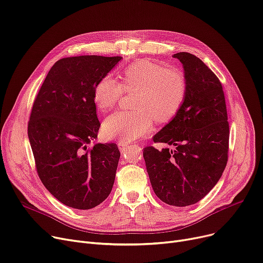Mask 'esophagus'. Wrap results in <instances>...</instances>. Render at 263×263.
<instances>
[{
	"label": "esophagus",
	"instance_id": "esophagus-1",
	"mask_svg": "<svg viewBox=\"0 0 263 263\" xmlns=\"http://www.w3.org/2000/svg\"><path fill=\"white\" fill-rule=\"evenodd\" d=\"M118 147H119V149L121 151V152H123L125 148H128V147H130V143H127V142H119L118 143Z\"/></svg>",
	"mask_w": 263,
	"mask_h": 263
}]
</instances>
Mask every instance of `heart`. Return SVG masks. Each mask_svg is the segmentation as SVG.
<instances>
[{
  "label": "heart",
  "mask_w": 263,
  "mask_h": 263,
  "mask_svg": "<svg viewBox=\"0 0 263 263\" xmlns=\"http://www.w3.org/2000/svg\"><path fill=\"white\" fill-rule=\"evenodd\" d=\"M122 84L111 75L100 78L93 89L97 107L106 111L119 101L122 87L125 91H138L132 111L119 110L103 122V134L108 140L131 142L147 134L154 118L167 122L176 116L187 96V79L184 72L153 62L140 60L122 72Z\"/></svg>",
  "instance_id": "obj_1"
}]
</instances>
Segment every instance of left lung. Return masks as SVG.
<instances>
[{"label": "left lung", "instance_id": "obj_1", "mask_svg": "<svg viewBox=\"0 0 263 263\" xmlns=\"http://www.w3.org/2000/svg\"><path fill=\"white\" fill-rule=\"evenodd\" d=\"M184 66L187 96L176 116L154 136L174 151L144 148L147 173L156 196L173 206L203 199L221 177L228 162L229 122L221 83L189 52L175 53Z\"/></svg>", "mask_w": 263, "mask_h": 263}]
</instances>
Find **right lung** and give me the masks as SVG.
<instances>
[{"label": "right lung", "instance_id": "1", "mask_svg": "<svg viewBox=\"0 0 263 263\" xmlns=\"http://www.w3.org/2000/svg\"><path fill=\"white\" fill-rule=\"evenodd\" d=\"M121 57L79 55L57 61L39 91L28 136L43 185L66 206L90 210L103 202L115 181L116 144L90 143L100 121L93 89Z\"/></svg>", "mask_w": 263, "mask_h": 263}]
</instances>
